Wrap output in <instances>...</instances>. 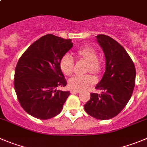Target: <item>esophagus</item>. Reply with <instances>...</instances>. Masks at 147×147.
I'll use <instances>...</instances> for the list:
<instances>
[{
    "label": "esophagus",
    "mask_w": 147,
    "mask_h": 147,
    "mask_svg": "<svg viewBox=\"0 0 147 147\" xmlns=\"http://www.w3.org/2000/svg\"><path fill=\"white\" fill-rule=\"evenodd\" d=\"M80 91L79 90H76V89H71V93L72 94H74V93H79Z\"/></svg>",
    "instance_id": "1"
}]
</instances>
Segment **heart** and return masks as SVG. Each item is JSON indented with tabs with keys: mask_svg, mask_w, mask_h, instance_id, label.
<instances>
[{
	"mask_svg": "<svg viewBox=\"0 0 147 147\" xmlns=\"http://www.w3.org/2000/svg\"><path fill=\"white\" fill-rule=\"evenodd\" d=\"M79 58L87 61L86 72L91 71L93 74H99L102 71V61L97 58V52L94 47L87 45L79 48L76 52ZM74 59L70 54H65L60 61V67L63 74L70 76L74 71ZM95 83V79L89 74L83 75H76L68 81V85L71 89L83 90L89 88Z\"/></svg>",
	"mask_w": 147,
	"mask_h": 147,
	"instance_id": "obj_1",
	"label": "heart"
}]
</instances>
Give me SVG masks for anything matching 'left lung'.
<instances>
[{"label":"left lung","instance_id":"left-lung-1","mask_svg":"<svg viewBox=\"0 0 147 147\" xmlns=\"http://www.w3.org/2000/svg\"><path fill=\"white\" fill-rule=\"evenodd\" d=\"M106 59L105 72L95 89L102 93H91L84 105L87 114L99 120H108L119 114L132 95L135 86L134 62L122 45L105 34L97 36Z\"/></svg>","mask_w":147,"mask_h":147}]
</instances>
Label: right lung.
<instances>
[{
  "label": "right lung",
  "instance_id": "right-lung-1",
  "mask_svg": "<svg viewBox=\"0 0 147 147\" xmlns=\"http://www.w3.org/2000/svg\"><path fill=\"white\" fill-rule=\"evenodd\" d=\"M72 47L71 40L49 34L32 43L20 57L15 68L14 89L28 114L47 120L61 112L70 92L56 89L67 84L60 61Z\"/></svg>",
  "mask_w": 147,
  "mask_h": 147
}]
</instances>
